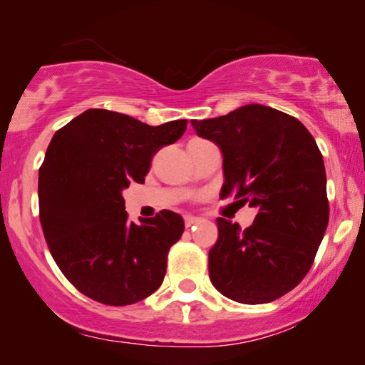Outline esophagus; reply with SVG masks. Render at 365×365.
Masks as SVG:
<instances>
[{
    "label": "esophagus",
    "mask_w": 365,
    "mask_h": 365,
    "mask_svg": "<svg viewBox=\"0 0 365 365\" xmlns=\"http://www.w3.org/2000/svg\"><path fill=\"white\" fill-rule=\"evenodd\" d=\"M199 222V217L196 216H184V224H186V227H191L192 224Z\"/></svg>",
    "instance_id": "34e87169"
}]
</instances>
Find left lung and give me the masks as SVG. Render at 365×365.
I'll use <instances>...</instances> for the list:
<instances>
[{
    "label": "left lung",
    "instance_id": "1",
    "mask_svg": "<svg viewBox=\"0 0 365 365\" xmlns=\"http://www.w3.org/2000/svg\"><path fill=\"white\" fill-rule=\"evenodd\" d=\"M191 124L221 149V197L257 209L244 231L216 219L212 286L236 302L276 301L306 277L327 229L326 168L316 139L299 119L262 104Z\"/></svg>",
    "mask_w": 365,
    "mask_h": 365
}]
</instances>
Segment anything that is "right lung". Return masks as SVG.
Here are the masks:
<instances>
[{"label":"right lung","instance_id":"add662e5","mask_svg":"<svg viewBox=\"0 0 365 365\" xmlns=\"http://www.w3.org/2000/svg\"><path fill=\"white\" fill-rule=\"evenodd\" d=\"M186 126V119L149 126L88 109L54 133L39 168V221L54 262L84 296L128 306L163 284L182 217L161 211L139 226L129 222L123 189L143 184L154 154Z\"/></svg>","mask_w":365,"mask_h":365}]
</instances>
